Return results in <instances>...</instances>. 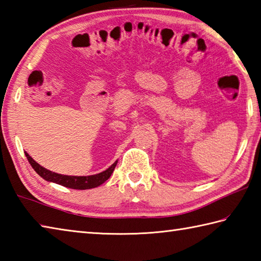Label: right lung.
<instances>
[{
	"instance_id": "add662e5",
	"label": "right lung",
	"mask_w": 261,
	"mask_h": 261,
	"mask_svg": "<svg viewBox=\"0 0 261 261\" xmlns=\"http://www.w3.org/2000/svg\"><path fill=\"white\" fill-rule=\"evenodd\" d=\"M24 154H25V157H27L28 162L30 163V165H32V167L35 170V172L37 173L39 176H42L44 180L56 183V185L63 186L65 188L75 189V190H86V189H93L103 185L106 180H109L117 164V161H116L114 164H112L106 171L98 173V174H95V175L71 176V175L58 174V173L55 172L46 170L45 167L40 166L38 163H36L33 158L28 155V152H24Z\"/></svg>"
}]
</instances>
